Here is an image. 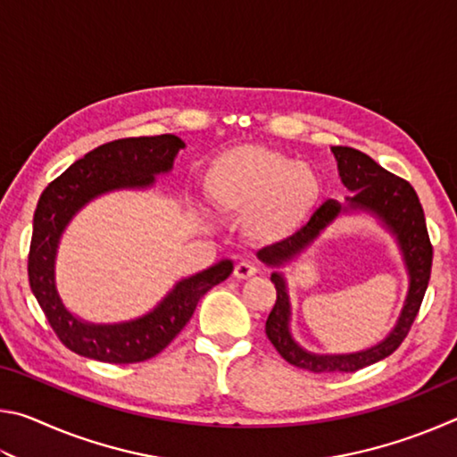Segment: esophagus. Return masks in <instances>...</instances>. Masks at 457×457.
Here are the masks:
<instances>
[{
	"mask_svg": "<svg viewBox=\"0 0 457 457\" xmlns=\"http://www.w3.org/2000/svg\"><path fill=\"white\" fill-rule=\"evenodd\" d=\"M256 274H258V266L253 264L252 260H242V262H237V264H236L234 276L237 278V280H247V278H252Z\"/></svg>",
	"mask_w": 457,
	"mask_h": 457,
	"instance_id": "1",
	"label": "esophagus"
}]
</instances>
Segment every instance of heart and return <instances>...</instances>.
<instances>
[{
  "label": "heart",
  "mask_w": 457,
  "mask_h": 457,
  "mask_svg": "<svg viewBox=\"0 0 457 457\" xmlns=\"http://www.w3.org/2000/svg\"><path fill=\"white\" fill-rule=\"evenodd\" d=\"M205 187L218 210L247 215V229L262 242L296 234L320 197L311 167L266 146L221 153L207 169Z\"/></svg>",
  "instance_id": "heart-1"
}]
</instances>
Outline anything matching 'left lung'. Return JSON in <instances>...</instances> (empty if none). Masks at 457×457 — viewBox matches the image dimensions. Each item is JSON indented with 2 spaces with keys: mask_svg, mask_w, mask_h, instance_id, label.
<instances>
[{
  "mask_svg": "<svg viewBox=\"0 0 457 457\" xmlns=\"http://www.w3.org/2000/svg\"><path fill=\"white\" fill-rule=\"evenodd\" d=\"M335 153L340 179L349 187L353 197H349L351 210H367L373 212L385 221L386 228H391L397 236L401 250H403L405 264L409 270V294L405 300L403 311H401L397 327L386 337L381 345L370 346L369 351L354 354H330L320 357L300 349L294 343L288 332V316L290 304L288 294H286L284 278L274 272L272 284L276 286V304L266 320V335L274 349L282 354L284 361L290 365L312 370V373H354L362 367L373 365V362L389 357L391 353L399 349L405 337L411 330V324L420 312L425 290H428L433 262V245L429 242L428 226H425V215L421 201L417 197L411 183L403 177H397L386 171L378 163H375L369 154L361 153L353 146H332ZM343 212V205L335 199L324 201V204L312 213L306 226L300 228L290 237L266 245L260 250V260L268 266H280L282 262L292 260L300 253L328 223Z\"/></svg>",
  "mask_w": 457,
  "mask_h": 457,
  "instance_id": "obj_1",
  "label": "left lung"
}]
</instances>
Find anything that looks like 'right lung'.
<instances>
[{"label": "right lung", "mask_w": 457, "mask_h": 457, "mask_svg": "<svg viewBox=\"0 0 457 457\" xmlns=\"http://www.w3.org/2000/svg\"><path fill=\"white\" fill-rule=\"evenodd\" d=\"M185 143L175 135L129 137L84 154L42 191L34 212L28 253V280L52 330L66 349L114 365L143 362L179 335L207 290L231 274L229 260L181 280L153 312L125 324H87L66 311L54 282L58 239L72 215L100 193L120 187H149L154 175L173 167Z\"/></svg>", "instance_id": "obj_1"}]
</instances>
